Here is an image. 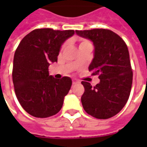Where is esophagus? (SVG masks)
<instances>
[{
  "label": "esophagus",
  "mask_w": 147,
  "mask_h": 147,
  "mask_svg": "<svg viewBox=\"0 0 147 147\" xmlns=\"http://www.w3.org/2000/svg\"><path fill=\"white\" fill-rule=\"evenodd\" d=\"M80 83V81H78V80H76V79L72 80V84H76V83Z\"/></svg>",
  "instance_id": "esophagus-1"
}]
</instances>
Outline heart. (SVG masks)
<instances>
[{
	"mask_svg": "<svg viewBox=\"0 0 147 147\" xmlns=\"http://www.w3.org/2000/svg\"><path fill=\"white\" fill-rule=\"evenodd\" d=\"M91 45V43L89 42V41H86V40H84V41H82V42L80 43V45L79 46H81V45Z\"/></svg>",
	"mask_w": 147,
	"mask_h": 147,
	"instance_id": "heart-1",
	"label": "heart"
}]
</instances>
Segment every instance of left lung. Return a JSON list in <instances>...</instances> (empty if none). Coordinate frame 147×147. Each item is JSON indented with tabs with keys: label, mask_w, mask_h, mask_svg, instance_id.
I'll use <instances>...</instances> for the list:
<instances>
[{
	"label": "left lung",
	"mask_w": 147,
	"mask_h": 147,
	"mask_svg": "<svg viewBox=\"0 0 147 147\" xmlns=\"http://www.w3.org/2000/svg\"><path fill=\"white\" fill-rule=\"evenodd\" d=\"M79 36L89 39L94 53L89 71L98 75L100 83L93 86L83 81L82 105L87 113L98 119L117 115L126 105L132 84L133 73L126 43L107 29L76 30Z\"/></svg>",
	"instance_id": "left-lung-1"
}]
</instances>
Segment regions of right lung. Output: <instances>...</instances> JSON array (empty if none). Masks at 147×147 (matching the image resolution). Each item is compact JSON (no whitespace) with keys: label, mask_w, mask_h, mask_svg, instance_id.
<instances>
[{"label":"right lung","mask_w":147,"mask_h":147,"mask_svg":"<svg viewBox=\"0 0 147 147\" xmlns=\"http://www.w3.org/2000/svg\"><path fill=\"white\" fill-rule=\"evenodd\" d=\"M75 34L73 30L36 29L22 39L15 52L12 81L21 106L27 113L45 118L61 110L64 98L71 86L67 76L57 80L49 75V66L57 62L64 42Z\"/></svg>","instance_id":"right-lung-1"}]
</instances>
